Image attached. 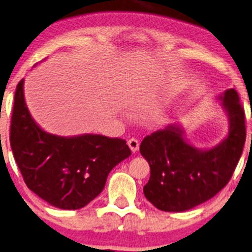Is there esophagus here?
<instances>
[{"label": "esophagus", "mask_w": 252, "mask_h": 252, "mask_svg": "<svg viewBox=\"0 0 252 252\" xmlns=\"http://www.w3.org/2000/svg\"><path fill=\"white\" fill-rule=\"evenodd\" d=\"M128 145H129L130 150H131L133 154H135L136 151H138V149H139V142L137 141L136 138H130L129 141H128Z\"/></svg>", "instance_id": "obj_1"}]
</instances>
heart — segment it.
<instances>
[{"instance_id":"obj_1","label":"heart","mask_w":252,"mask_h":252,"mask_svg":"<svg viewBox=\"0 0 252 252\" xmlns=\"http://www.w3.org/2000/svg\"><path fill=\"white\" fill-rule=\"evenodd\" d=\"M129 106L132 108V109H139V108L142 107V102H141V100H138V98H133V100H131L129 102ZM154 123L155 124H161L163 123V117H155L154 119Z\"/></svg>"}]
</instances>
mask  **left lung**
Wrapping results in <instances>:
<instances>
[{"label":"left lung","mask_w":252,"mask_h":252,"mask_svg":"<svg viewBox=\"0 0 252 252\" xmlns=\"http://www.w3.org/2000/svg\"><path fill=\"white\" fill-rule=\"evenodd\" d=\"M218 98L229 122L228 133L218 145L195 148L178 123L143 139L139 151L151 171L143 192L156 208L189 211L212 199L230 180L245 143L244 109L234 88Z\"/></svg>","instance_id":"1"}]
</instances>
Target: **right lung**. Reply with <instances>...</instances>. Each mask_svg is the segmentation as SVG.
<instances>
[{
  "label": "right lung",
  "instance_id": "obj_1",
  "mask_svg": "<svg viewBox=\"0 0 252 252\" xmlns=\"http://www.w3.org/2000/svg\"><path fill=\"white\" fill-rule=\"evenodd\" d=\"M10 145L27 186L51 206L80 209L102 192L109 172L131 155L120 138L58 136L38 126L28 109L24 80L15 92Z\"/></svg>",
  "mask_w": 252,
  "mask_h": 252
}]
</instances>
